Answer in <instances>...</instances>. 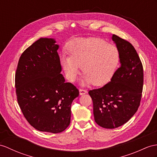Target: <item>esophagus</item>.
I'll use <instances>...</instances> for the list:
<instances>
[{
  "mask_svg": "<svg viewBox=\"0 0 157 157\" xmlns=\"http://www.w3.org/2000/svg\"><path fill=\"white\" fill-rule=\"evenodd\" d=\"M87 93V90L84 89H79V94L80 95H83Z\"/></svg>",
  "mask_w": 157,
  "mask_h": 157,
  "instance_id": "obj_1",
  "label": "esophagus"
}]
</instances>
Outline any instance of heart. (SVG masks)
<instances>
[{
    "label": "heart",
    "instance_id": "1",
    "mask_svg": "<svg viewBox=\"0 0 157 157\" xmlns=\"http://www.w3.org/2000/svg\"><path fill=\"white\" fill-rule=\"evenodd\" d=\"M68 50L70 56L61 55V65L71 82L75 81L82 67L83 85L92 82L101 85L109 81L119 61L115 46L98 38H76L70 42Z\"/></svg>",
    "mask_w": 157,
    "mask_h": 157
}]
</instances>
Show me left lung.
Returning <instances> with one entry per match:
<instances>
[{"label":"left lung","instance_id":"1","mask_svg":"<svg viewBox=\"0 0 157 157\" xmlns=\"http://www.w3.org/2000/svg\"><path fill=\"white\" fill-rule=\"evenodd\" d=\"M112 40L119 52L121 66L109 83L89 92L94 121L105 128H117L131 119L140 105L143 86V64L135 48L115 34Z\"/></svg>","mask_w":157,"mask_h":157}]
</instances>
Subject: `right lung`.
<instances>
[{
    "label": "right lung",
    "mask_w": 157,
    "mask_h": 157,
    "mask_svg": "<svg viewBox=\"0 0 157 157\" xmlns=\"http://www.w3.org/2000/svg\"><path fill=\"white\" fill-rule=\"evenodd\" d=\"M59 48L54 39L40 38L21 55L15 74L19 106L39 131H64L71 123L72 102L79 94L60 74Z\"/></svg>",
    "instance_id": "1"
}]
</instances>
